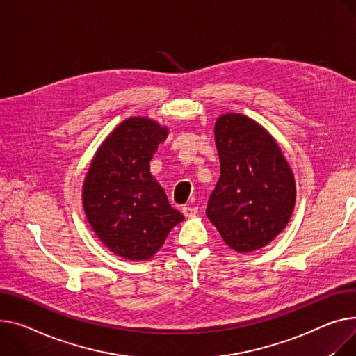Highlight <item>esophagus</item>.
Masks as SVG:
<instances>
[{
  "instance_id": "esophagus-1",
  "label": "esophagus",
  "mask_w": 356,
  "mask_h": 356,
  "mask_svg": "<svg viewBox=\"0 0 356 356\" xmlns=\"http://www.w3.org/2000/svg\"><path fill=\"white\" fill-rule=\"evenodd\" d=\"M197 207L196 206H184L183 209H181V211H183V215L186 216V218H193V216H196L197 215Z\"/></svg>"
}]
</instances>
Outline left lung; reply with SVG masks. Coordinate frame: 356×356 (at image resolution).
Returning a JSON list of instances; mask_svg holds the SVG:
<instances>
[{
    "label": "left lung",
    "instance_id": "obj_1",
    "mask_svg": "<svg viewBox=\"0 0 356 356\" xmlns=\"http://www.w3.org/2000/svg\"><path fill=\"white\" fill-rule=\"evenodd\" d=\"M215 141L220 177L206 215L230 249H262L291 220L293 172L273 136L245 114H222L215 123Z\"/></svg>",
    "mask_w": 356,
    "mask_h": 356
}]
</instances>
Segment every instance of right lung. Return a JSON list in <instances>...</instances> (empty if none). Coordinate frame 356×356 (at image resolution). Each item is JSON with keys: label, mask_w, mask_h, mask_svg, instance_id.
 I'll return each mask as SVG.
<instances>
[{"label": "right lung", "mask_w": 356, "mask_h": 356, "mask_svg": "<svg viewBox=\"0 0 356 356\" xmlns=\"http://www.w3.org/2000/svg\"><path fill=\"white\" fill-rule=\"evenodd\" d=\"M169 129L130 117L104 138L83 183L86 218L102 243L127 260H147L184 216L150 173V160Z\"/></svg>", "instance_id": "obj_1"}]
</instances>
